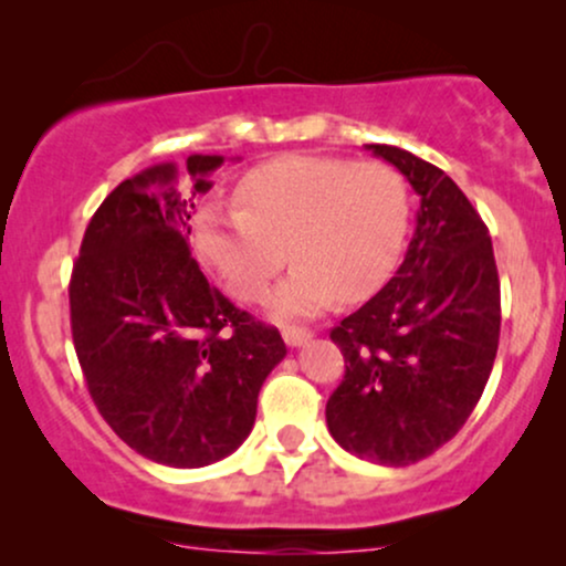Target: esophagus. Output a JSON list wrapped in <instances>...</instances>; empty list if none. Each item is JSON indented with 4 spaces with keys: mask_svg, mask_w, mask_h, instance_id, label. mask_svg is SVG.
Returning <instances> with one entry per match:
<instances>
[{
    "mask_svg": "<svg viewBox=\"0 0 566 566\" xmlns=\"http://www.w3.org/2000/svg\"><path fill=\"white\" fill-rule=\"evenodd\" d=\"M282 337H284V343H287V346L297 348V346H303L305 340H311V329H305V327H284L282 329Z\"/></svg>",
    "mask_w": 566,
    "mask_h": 566,
    "instance_id": "1",
    "label": "esophagus"
}]
</instances>
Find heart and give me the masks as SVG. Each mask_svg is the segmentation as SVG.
Listing matches in <instances>:
<instances>
[{"mask_svg":"<svg viewBox=\"0 0 566 566\" xmlns=\"http://www.w3.org/2000/svg\"><path fill=\"white\" fill-rule=\"evenodd\" d=\"M233 199L239 210H201L193 242L244 303L261 301L290 252L295 269L269 297L279 319L373 295L405 244L407 184L382 161L282 157L247 172Z\"/></svg>","mask_w":566,"mask_h":566,"instance_id":"obj_1","label":"heart"}]
</instances>
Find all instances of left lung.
Segmentation results:
<instances>
[{"instance_id":"obj_1","label":"left lung","mask_w":566,"mask_h":566,"mask_svg":"<svg viewBox=\"0 0 566 566\" xmlns=\"http://www.w3.org/2000/svg\"><path fill=\"white\" fill-rule=\"evenodd\" d=\"M420 197L405 263L378 295L333 327L346 375L327 401L343 450L378 465L437 452L482 399L500 340L492 239L458 184L396 146H367Z\"/></svg>"}]
</instances>
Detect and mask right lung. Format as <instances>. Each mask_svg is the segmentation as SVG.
<instances>
[{
	"instance_id": "obj_1",
	"label": "right lung",
	"mask_w": 566,
	"mask_h": 566,
	"mask_svg": "<svg viewBox=\"0 0 566 566\" xmlns=\"http://www.w3.org/2000/svg\"><path fill=\"white\" fill-rule=\"evenodd\" d=\"M223 157L148 167L97 207L71 271V335L87 391L143 458L201 469L250 437L263 380L287 354L271 324L212 287L188 250L193 197Z\"/></svg>"
}]
</instances>
